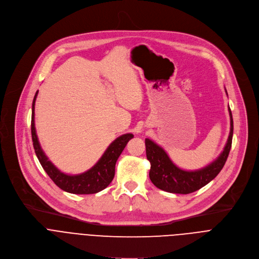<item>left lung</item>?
<instances>
[{
    "instance_id": "1",
    "label": "left lung",
    "mask_w": 259,
    "mask_h": 259,
    "mask_svg": "<svg viewBox=\"0 0 259 259\" xmlns=\"http://www.w3.org/2000/svg\"><path fill=\"white\" fill-rule=\"evenodd\" d=\"M229 113L231 118V131L223 153L214 162L199 170L186 171L178 168L160 145L149 138L145 139L146 158L151 163L150 178L158 189L168 193L187 195L205 187L217 176L224 168L232 147L234 122L230 106Z\"/></svg>"
}]
</instances>
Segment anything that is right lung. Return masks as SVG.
I'll return each mask as SVG.
<instances>
[{"label":"right lung","mask_w":259,"mask_h":259,"mask_svg":"<svg viewBox=\"0 0 259 259\" xmlns=\"http://www.w3.org/2000/svg\"><path fill=\"white\" fill-rule=\"evenodd\" d=\"M38 92L32 100L31 107V138L34 153L38 157L43 169L49 175V177L53 180L58 188L62 191L77 194V195H90L96 194L102 190H104L108 184L112 182L115 176V167L118 158L124 151L127 142L133 138V134L127 133L121 135L117 139H115L102 155V157L98 160V162L88 171L78 174V175H67L60 170H58L52 163L49 161L45 153L43 152L40 145L38 136L35 133L34 128V103Z\"/></svg>","instance_id":"1"}]
</instances>
